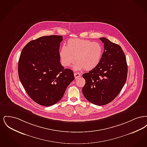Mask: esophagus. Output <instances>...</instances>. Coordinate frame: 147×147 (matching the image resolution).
I'll return each mask as SVG.
<instances>
[{
  "label": "esophagus",
  "mask_w": 147,
  "mask_h": 147,
  "mask_svg": "<svg viewBox=\"0 0 147 147\" xmlns=\"http://www.w3.org/2000/svg\"><path fill=\"white\" fill-rule=\"evenodd\" d=\"M82 76V75H81V74H80V73H74V77L76 78H78L79 77H81Z\"/></svg>",
  "instance_id": "obj_1"
}]
</instances>
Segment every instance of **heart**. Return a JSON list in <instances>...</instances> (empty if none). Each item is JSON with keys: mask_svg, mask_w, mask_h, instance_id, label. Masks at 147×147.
<instances>
[{"mask_svg": "<svg viewBox=\"0 0 147 147\" xmlns=\"http://www.w3.org/2000/svg\"><path fill=\"white\" fill-rule=\"evenodd\" d=\"M60 57L64 67H69L76 60L78 63L73 67L75 70L83 69L90 70L100 63L102 55V47L98 42L74 38L67 42L60 51Z\"/></svg>", "mask_w": 147, "mask_h": 147, "instance_id": "b5f03b06", "label": "heart"}]
</instances>
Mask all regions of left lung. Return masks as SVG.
Here are the masks:
<instances>
[{
  "label": "left lung",
  "mask_w": 147,
  "mask_h": 147,
  "mask_svg": "<svg viewBox=\"0 0 147 147\" xmlns=\"http://www.w3.org/2000/svg\"><path fill=\"white\" fill-rule=\"evenodd\" d=\"M104 52L100 63L83 74L85 84L82 92L92 104L105 105L113 101L126 83L128 67L125 55L119 45L105 37L100 38Z\"/></svg>",
  "instance_id": "left-lung-1"
}]
</instances>
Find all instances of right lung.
I'll use <instances>...</instances> for the list:
<instances>
[{
	"instance_id": "obj_1",
	"label": "right lung",
	"mask_w": 147,
	"mask_h": 147,
	"mask_svg": "<svg viewBox=\"0 0 147 147\" xmlns=\"http://www.w3.org/2000/svg\"><path fill=\"white\" fill-rule=\"evenodd\" d=\"M60 35L42 36L28 42L21 51L18 74L28 96L44 106L55 105L74 79L73 71L60 63Z\"/></svg>"
}]
</instances>
